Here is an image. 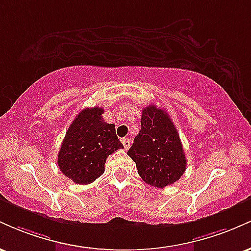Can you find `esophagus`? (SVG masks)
<instances>
[{"label":"esophagus","mask_w":251,"mask_h":251,"mask_svg":"<svg viewBox=\"0 0 251 251\" xmlns=\"http://www.w3.org/2000/svg\"><path fill=\"white\" fill-rule=\"evenodd\" d=\"M122 143H123V145H124V148H125V150L129 149V146H131V139H128V138H123Z\"/></svg>","instance_id":"1"}]
</instances>
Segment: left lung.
I'll return each mask as SVG.
<instances>
[{
    "label": "left lung",
    "mask_w": 251,
    "mask_h": 251,
    "mask_svg": "<svg viewBox=\"0 0 251 251\" xmlns=\"http://www.w3.org/2000/svg\"><path fill=\"white\" fill-rule=\"evenodd\" d=\"M139 133L127 154L142 179L155 188L177 181L186 170V157L179 133L165 109L155 105L143 108Z\"/></svg>",
    "instance_id": "8db88e82"
}]
</instances>
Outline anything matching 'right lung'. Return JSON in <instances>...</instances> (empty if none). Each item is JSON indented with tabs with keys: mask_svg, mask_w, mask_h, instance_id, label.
<instances>
[{
	"mask_svg": "<svg viewBox=\"0 0 251 251\" xmlns=\"http://www.w3.org/2000/svg\"><path fill=\"white\" fill-rule=\"evenodd\" d=\"M103 108H85L77 114L66 132L57 154L60 171L76 184H89L105 171L109 154L123 144L116 126L102 120Z\"/></svg>",
	"mask_w": 251,
	"mask_h": 251,
	"instance_id": "obj_1",
	"label": "right lung"
}]
</instances>
